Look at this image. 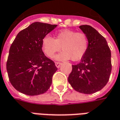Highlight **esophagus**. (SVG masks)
Listing matches in <instances>:
<instances>
[{
  "mask_svg": "<svg viewBox=\"0 0 120 120\" xmlns=\"http://www.w3.org/2000/svg\"><path fill=\"white\" fill-rule=\"evenodd\" d=\"M61 63L60 62H55V65H56V67H57V68H59L60 66V65H61Z\"/></svg>",
  "mask_w": 120,
  "mask_h": 120,
  "instance_id": "1",
  "label": "esophagus"
}]
</instances>
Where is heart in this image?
Returning <instances> with one entry per match:
<instances>
[{"label":"heart","mask_w":120,"mask_h":120,"mask_svg":"<svg viewBox=\"0 0 120 120\" xmlns=\"http://www.w3.org/2000/svg\"><path fill=\"white\" fill-rule=\"evenodd\" d=\"M41 45L43 52L50 58H52L62 48L64 51L56 56L57 60L71 58L75 62L84 56L88 49L89 40L86 34L83 33L65 30L57 33L55 39L49 35L45 36Z\"/></svg>","instance_id":"obj_1"}]
</instances>
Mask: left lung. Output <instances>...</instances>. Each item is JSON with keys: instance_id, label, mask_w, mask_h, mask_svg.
<instances>
[{"instance_id": "8db88e82", "label": "left lung", "mask_w": 120, "mask_h": 120, "mask_svg": "<svg viewBox=\"0 0 120 120\" xmlns=\"http://www.w3.org/2000/svg\"><path fill=\"white\" fill-rule=\"evenodd\" d=\"M79 27L87 36L88 49L81 62L72 65L68 81L74 90L89 94L102 89L108 82L112 67L111 51L106 39L94 27Z\"/></svg>"}]
</instances>
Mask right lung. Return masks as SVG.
Here are the masks:
<instances>
[{
    "instance_id": "obj_1",
    "label": "right lung",
    "mask_w": 120,
    "mask_h": 120,
    "mask_svg": "<svg viewBox=\"0 0 120 120\" xmlns=\"http://www.w3.org/2000/svg\"><path fill=\"white\" fill-rule=\"evenodd\" d=\"M57 26L35 22L17 34L12 42L6 68L9 80L19 92L36 96L46 92L57 70L53 61L45 55L42 40Z\"/></svg>"
}]
</instances>
